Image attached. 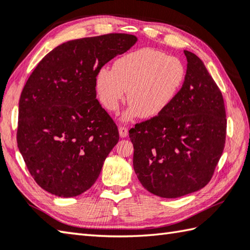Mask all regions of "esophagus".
<instances>
[{
    "mask_svg": "<svg viewBox=\"0 0 250 250\" xmlns=\"http://www.w3.org/2000/svg\"><path fill=\"white\" fill-rule=\"evenodd\" d=\"M119 134H120L121 138H126V136H128V134H129L128 128H125V126L120 125V126H119Z\"/></svg>",
    "mask_w": 250,
    "mask_h": 250,
    "instance_id": "obj_1",
    "label": "esophagus"
}]
</instances>
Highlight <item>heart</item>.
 Listing matches in <instances>:
<instances>
[{
    "mask_svg": "<svg viewBox=\"0 0 250 250\" xmlns=\"http://www.w3.org/2000/svg\"><path fill=\"white\" fill-rule=\"evenodd\" d=\"M187 70L177 57L144 47L120 57L112 70L102 69L96 76V91L102 105L115 112L125 101L130 107L125 120L138 117L155 118L167 110L178 96Z\"/></svg>",
    "mask_w": 250,
    "mask_h": 250,
    "instance_id": "1",
    "label": "heart"
}]
</instances>
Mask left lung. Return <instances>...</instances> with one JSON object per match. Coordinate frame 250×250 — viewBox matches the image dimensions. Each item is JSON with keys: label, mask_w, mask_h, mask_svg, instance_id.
<instances>
[{"label": "left lung", "mask_w": 250, "mask_h": 250, "mask_svg": "<svg viewBox=\"0 0 250 250\" xmlns=\"http://www.w3.org/2000/svg\"><path fill=\"white\" fill-rule=\"evenodd\" d=\"M184 54L187 75L172 104L129 131L139 181L164 198L181 197L206 187L226 144L222 93L202 60L192 52Z\"/></svg>", "instance_id": "left-lung-1"}]
</instances>
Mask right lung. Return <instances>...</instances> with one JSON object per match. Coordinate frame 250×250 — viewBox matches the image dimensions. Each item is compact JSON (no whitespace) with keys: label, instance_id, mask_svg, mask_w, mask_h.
<instances>
[{"label":"right lung","instance_id":"add662e5","mask_svg":"<svg viewBox=\"0 0 250 250\" xmlns=\"http://www.w3.org/2000/svg\"><path fill=\"white\" fill-rule=\"evenodd\" d=\"M136 41L126 33L68 41L46 54L29 77L19 100L17 145L46 192L78 196L99 178L119 132L96 100V76Z\"/></svg>","mask_w":250,"mask_h":250}]
</instances>
